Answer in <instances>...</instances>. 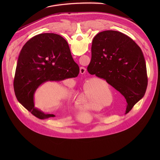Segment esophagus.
<instances>
[{"instance_id": "34e87169", "label": "esophagus", "mask_w": 160, "mask_h": 160, "mask_svg": "<svg viewBox=\"0 0 160 160\" xmlns=\"http://www.w3.org/2000/svg\"><path fill=\"white\" fill-rule=\"evenodd\" d=\"M86 72H87V70H86L85 68H84V67H80V73L81 74H84V73H86Z\"/></svg>"}]
</instances>
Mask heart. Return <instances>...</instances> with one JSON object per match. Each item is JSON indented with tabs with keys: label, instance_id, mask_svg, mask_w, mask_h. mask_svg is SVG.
<instances>
[{
	"label": "heart",
	"instance_id": "heart-1",
	"mask_svg": "<svg viewBox=\"0 0 160 160\" xmlns=\"http://www.w3.org/2000/svg\"><path fill=\"white\" fill-rule=\"evenodd\" d=\"M106 81L101 78H93L85 82L80 101L90 109L98 110L111 105L114 98ZM108 102L107 103V102ZM100 106L99 107L98 105Z\"/></svg>",
	"mask_w": 160,
	"mask_h": 160
}]
</instances>
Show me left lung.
<instances>
[{
	"instance_id": "left-lung-1",
	"label": "left lung",
	"mask_w": 160,
	"mask_h": 160,
	"mask_svg": "<svg viewBox=\"0 0 160 160\" xmlns=\"http://www.w3.org/2000/svg\"><path fill=\"white\" fill-rule=\"evenodd\" d=\"M91 51L87 71L119 91L127 102L126 111H130L144 97L148 86L146 62L141 48L127 35L106 30L94 37Z\"/></svg>"
}]
</instances>
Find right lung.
Wrapping results in <instances>:
<instances>
[{
  "label": "right lung",
  "instance_id": "1",
  "mask_svg": "<svg viewBox=\"0 0 160 160\" xmlns=\"http://www.w3.org/2000/svg\"><path fill=\"white\" fill-rule=\"evenodd\" d=\"M80 72L68 44L60 35L42 33L30 39L19 54L14 89L18 101L39 119L55 117L35 107L37 89L47 82H60L77 77Z\"/></svg>",
  "mask_w": 160,
  "mask_h": 160
}]
</instances>
